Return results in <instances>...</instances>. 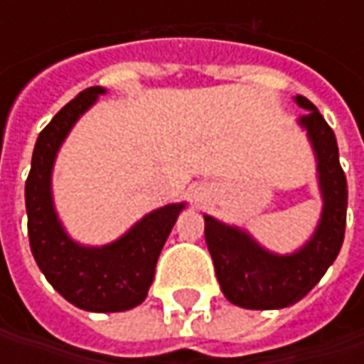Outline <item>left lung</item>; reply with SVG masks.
I'll return each mask as SVG.
<instances>
[{
    "instance_id": "1",
    "label": "left lung",
    "mask_w": 364,
    "mask_h": 364,
    "mask_svg": "<svg viewBox=\"0 0 364 364\" xmlns=\"http://www.w3.org/2000/svg\"><path fill=\"white\" fill-rule=\"evenodd\" d=\"M296 101L308 109L300 121L314 144L324 196V213L312 241L294 255L277 257L245 232L204 217V239L220 289L231 304L247 310H277L300 301L334 263L344 241L348 186L336 137L314 103L301 95Z\"/></svg>"
}]
</instances>
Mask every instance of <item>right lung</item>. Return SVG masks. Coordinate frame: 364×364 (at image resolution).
Here are the masks:
<instances>
[{"mask_svg":"<svg viewBox=\"0 0 364 364\" xmlns=\"http://www.w3.org/2000/svg\"><path fill=\"white\" fill-rule=\"evenodd\" d=\"M101 92L99 87L80 92L38 135L26 180L28 237L40 272L64 300L87 312H123L146 300L161 247L184 204L147 215L119 241L101 249L80 247L64 235L50 196L52 164L73 123Z\"/></svg>","mask_w":364,"mask_h":364,"instance_id":"right-lung-1","label":"right lung"}]
</instances>
